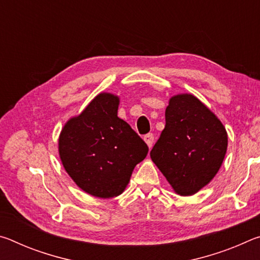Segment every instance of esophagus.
I'll list each match as a JSON object with an SVG mask.
<instances>
[{
    "label": "esophagus",
    "mask_w": 260,
    "mask_h": 260,
    "mask_svg": "<svg viewBox=\"0 0 260 260\" xmlns=\"http://www.w3.org/2000/svg\"><path fill=\"white\" fill-rule=\"evenodd\" d=\"M143 140H144V142L147 143V146L151 149L152 144H153V140H155V138H153V134L149 133V134H147V135H144Z\"/></svg>",
    "instance_id": "obj_1"
}]
</instances>
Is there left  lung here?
<instances>
[{
    "label": "left lung",
    "mask_w": 260,
    "mask_h": 260,
    "mask_svg": "<svg viewBox=\"0 0 260 260\" xmlns=\"http://www.w3.org/2000/svg\"><path fill=\"white\" fill-rule=\"evenodd\" d=\"M165 128L150 157L180 196H191L210 183L225 158V126L191 94L174 95L165 110Z\"/></svg>",
    "instance_id": "1"
}]
</instances>
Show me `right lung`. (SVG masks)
<instances>
[{
    "mask_svg": "<svg viewBox=\"0 0 260 260\" xmlns=\"http://www.w3.org/2000/svg\"><path fill=\"white\" fill-rule=\"evenodd\" d=\"M119 98L100 93L83 111L70 118L58 139L65 171L83 191L100 199L119 196L148 146L118 117Z\"/></svg>",
    "mask_w": 260,
    "mask_h": 260,
    "instance_id": "1",
    "label": "right lung"
}]
</instances>
